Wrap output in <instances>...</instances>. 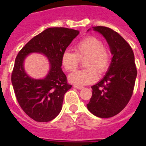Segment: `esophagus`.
<instances>
[{"mask_svg": "<svg viewBox=\"0 0 146 146\" xmlns=\"http://www.w3.org/2000/svg\"><path fill=\"white\" fill-rule=\"evenodd\" d=\"M73 87H74V88H76V89H83V86H78V85H74V86H73Z\"/></svg>", "mask_w": 146, "mask_h": 146, "instance_id": "34e87169", "label": "esophagus"}]
</instances>
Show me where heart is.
I'll return each mask as SVG.
<instances>
[{"mask_svg": "<svg viewBox=\"0 0 146 146\" xmlns=\"http://www.w3.org/2000/svg\"><path fill=\"white\" fill-rule=\"evenodd\" d=\"M82 69L69 76L70 82L82 86L95 82L98 80V72L104 74L108 70L111 63V53L104 46L102 40L96 36H87L75 45V52L64 50L61 56V64L65 70L73 72L77 68L80 60L85 59Z\"/></svg>", "mask_w": 146, "mask_h": 146, "instance_id": "1", "label": "heart"}]
</instances>
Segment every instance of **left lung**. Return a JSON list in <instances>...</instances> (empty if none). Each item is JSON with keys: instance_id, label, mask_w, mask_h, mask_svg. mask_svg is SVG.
Listing matches in <instances>:
<instances>
[{"instance_id": "obj_1", "label": "left lung", "mask_w": 146, "mask_h": 146, "mask_svg": "<svg viewBox=\"0 0 146 146\" xmlns=\"http://www.w3.org/2000/svg\"><path fill=\"white\" fill-rule=\"evenodd\" d=\"M108 43L113 54L108 73L98 83L92 86L87 108L101 118L111 117L127 106L133 92L137 70L133 49L117 32L105 26H95Z\"/></svg>"}]
</instances>
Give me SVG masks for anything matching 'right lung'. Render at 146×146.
<instances>
[{
    "mask_svg": "<svg viewBox=\"0 0 146 146\" xmlns=\"http://www.w3.org/2000/svg\"><path fill=\"white\" fill-rule=\"evenodd\" d=\"M79 31L48 28L33 38L17 54L11 75L15 96L23 111L37 122H48L61 111L64 94L71 89L61 69V56ZM44 53L51 69L44 80H34L24 71L23 60L30 52Z\"/></svg>",
    "mask_w": 146,
    "mask_h": 146,
    "instance_id": "right-lung-1",
    "label": "right lung"
}]
</instances>
